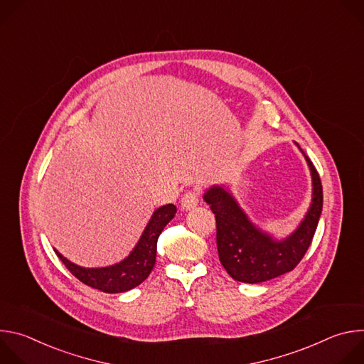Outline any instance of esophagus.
<instances>
[{
	"instance_id": "1",
	"label": "esophagus",
	"mask_w": 364,
	"mask_h": 364,
	"mask_svg": "<svg viewBox=\"0 0 364 364\" xmlns=\"http://www.w3.org/2000/svg\"><path fill=\"white\" fill-rule=\"evenodd\" d=\"M198 191L196 190H188L187 193H184V196L181 197V207L186 210H190L193 209V207L197 205L198 203Z\"/></svg>"
}]
</instances>
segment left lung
Listing matches in <instances>:
<instances>
[{
	"label": "left lung",
	"instance_id": "obj_1",
	"mask_svg": "<svg viewBox=\"0 0 364 364\" xmlns=\"http://www.w3.org/2000/svg\"><path fill=\"white\" fill-rule=\"evenodd\" d=\"M305 160L313 176V203L299 228L281 242L256 229L225 188L215 186L205 191L204 200L216 218L220 264L235 281L259 284L284 275L301 262L313 242L323 210V186L314 164Z\"/></svg>",
	"mask_w": 364,
	"mask_h": 364
}]
</instances>
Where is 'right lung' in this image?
I'll return each instance as SVG.
<instances>
[{
	"label": "right lung",
	"mask_w": 364,
	"mask_h": 364,
	"mask_svg": "<svg viewBox=\"0 0 364 364\" xmlns=\"http://www.w3.org/2000/svg\"><path fill=\"white\" fill-rule=\"evenodd\" d=\"M176 212L177 207L174 204H166L155 210L131 255L122 262L112 267L82 268L68 261L58 250L55 252L72 275L80 282L108 294L125 292L138 287L151 274L155 265V256H157L159 237L174 218Z\"/></svg>",
	"instance_id": "add662e5"
}]
</instances>
